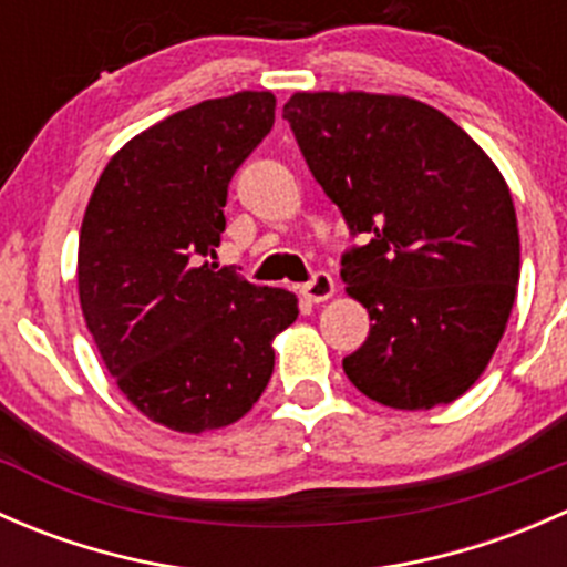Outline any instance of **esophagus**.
I'll list each match as a JSON object with an SVG mask.
<instances>
[{
  "instance_id": "1",
  "label": "esophagus",
  "mask_w": 567,
  "mask_h": 567,
  "mask_svg": "<svg viewBox=\"0 0 567 567\" xmlns=\"http://www.w3.org/2000/svg\"><path fill=\"white\" fill-rule=\"evenodd\" d=\"M301 293H305V299L312 301V305H320V301H326L334 296V279H331V274L316 271L312 274L310 282L301 285Z\"/></svg>"
}]
</instances>
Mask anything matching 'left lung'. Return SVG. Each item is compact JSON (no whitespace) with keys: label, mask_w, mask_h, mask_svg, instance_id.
<instances>
[{"label":"left lung","mask_w":567,"mask_h":567,"mask_svg":"<svg viewBox=\"0 0 567 567\" xmlns=\"http://www.w3.org/2000/svg\"><path fill=\"white\" fill-rule=\"evenodd\" d=\"M305 162L364 247L342 255L370 334L342 370L390 409L461 398L516 301L522 244L511 188L447 114L370 93H296L282 109Z\"/></svg>","instance_id":"left-lung-1"}]
</instances>
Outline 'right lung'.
<instances>
[{
  "label": "right lung",
  "instance_id": "right-lung-1",
  "mask_svg": "<svg viewBox=\"0 0 567 567\" xmlns=\"http://www.w3.org/2000/svg\"><path fill=\"white\" fill-rule=\"evenodd\" d=\"M271 93L203 101L151 125L101 173L79 233V301L106 370L181 433L233 425L274 373L290 290L219 268L227 186L274 125Z\"/></svg>",
  "mask_w": 567,
  "mask_h": 567
}]
</instances>
